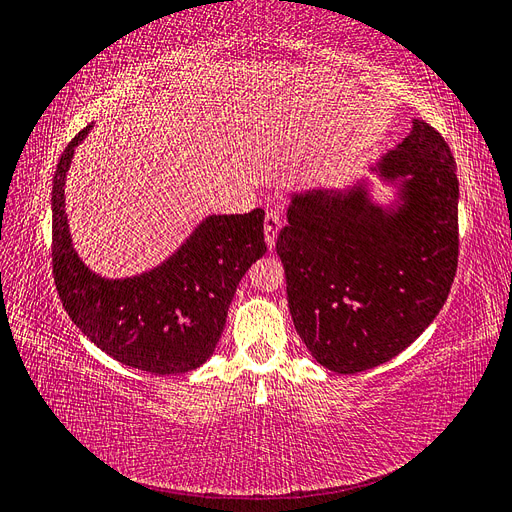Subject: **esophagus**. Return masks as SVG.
<instances>
[{"label":"esophagus","instance_id":"esophagus-1","mask_svg":"<svg viewBox=\"0 0 512 512\" xmlns=\"http://www.w3.org/2000/svg\"><path fill=\"white\" fill-rule=\"evenodd\" d=\"M280 228H282L280 213H277V211H267V215H265V241H267L269 247L275 245L277 232H280Z\"/></svg>","mask_w":512,"mask_h":512}]
</instances>
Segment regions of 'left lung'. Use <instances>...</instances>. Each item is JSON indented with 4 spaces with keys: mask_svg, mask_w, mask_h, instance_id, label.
Here are the masks:
<instances>
[{
    "mask_svg": "<svg viewBox=\"0 0 512 512\" xmlns=\"http://www.w3.org/2000/svg\"><path fill=\"white\" fill-rule=\"evenodd\" d=\"M369 173L393 188L391 203L371 196L367 177L292 194L275 243L294 329L335 374L406 350L440 314L457 271L459 181L440 132L412 119Z\"/></svg>",
    "mask_w": 512,
    "mask_h": 512,
    "instance_id": "obj_1",
    "label": "left lung"
}]
</instances>
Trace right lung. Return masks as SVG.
Listing matches in <instances>:
<instances>
[{"mask_svg": "<svg viewBox=\"0 0 512 512\" xmlns=\"http://www.w3.org/2000/svg\"><path fill=\"white\" fill-rule=\"evenodd\" d=\"M89 130L74 136L53 177L59 299L76 327L115 361L156 376L185 374L213 354L241 277L267 252L265 211L207 215L158 267L108 280L76 254L66 215V177Z\"/></svg>", "mask_w": 512, "mask_h": 512, "instance_id": "right-lung-1", "label": "right lung"}]
</instances>
